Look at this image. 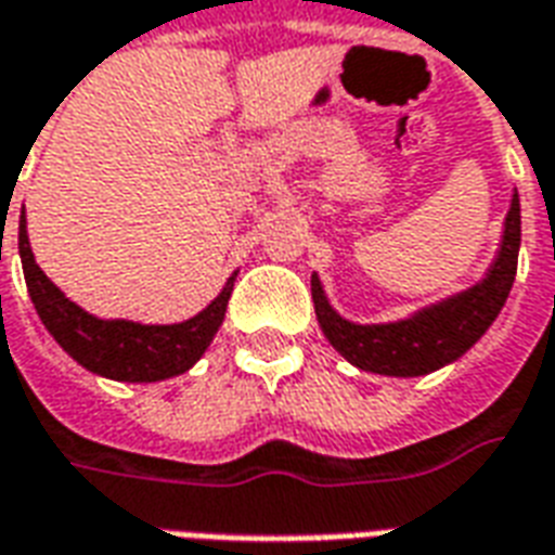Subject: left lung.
Segmentation results:
<instances>
[{"instance_id": "left-lung-1", "label": "left lung", "mask_w": 555, "mask_h": 555, "mask_svg": "<svg viewBox=\"0 0 555 555\" xmlns=\"http://www.w3.org/2000/svg\"><path fill=\"white\" fill-rule=\"evenodd\" d=\"M517 253H520V198L514 193L496 261L490 264L488 276L478 285L454 294L449 300L434 302L396 324H353L330 306L321 279L312 276L314 314L330 345L362 372L389 374V377L430 374L464 357L496 321L514 285Z\"/></svg>"}]
</instances>
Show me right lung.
Here are the masks:
<instances>
[{"label":"right lung","instance_id":"right-lung-1","mask_svg":"<svg viewBox=\"0 0 555 555\" xmlns=\"http://www.w3.org/2000/svg\"><path fill=\"white\" fill-rule=\"evenodd\" d=\"M20 261L26 288L41 314L50 336L89 369V372L127 380V384H154L175 374L190 372L195 360L207 350L225 318L234 276L219 291V297L207 309L181 321V324H137V321H101L77 302H70L55 288L43 270L35 264L29 234H26V210L20 217Z\"/></svg>","mask_w":555,"mask_h":555}]
</instances>
